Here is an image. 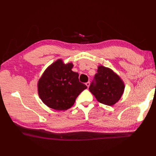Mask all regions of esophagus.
Masks as SVG:
<instances>
[{
  "label": "esophagus",
  "instance_id": "obj_1",
  "mask_svg": "<svg viewBox=\"0 0 156 156\" xmlns=\"http://www.w3.org/2000/svg\"><path fill=\"white\" fill-rule=\"evenodd\" d=\"M90 82H89V81H88V82H87V83H86V85L87 86V87H88V88L89 87V86H90Z\"/></svg>",
  "mask_w": 156,
  "mask_h": 156
}]
</instances>
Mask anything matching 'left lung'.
I'll return each mask as SVG.
<instances>
[{"mask_svg":"<svg viewBox=\"0 0 156 156\" xmlns=\"http://www.w3.org/2000/svg\"><path fill=\"white\" fill-rule=\"evenodd\" d=\"M125 86L119 76L108 68L100 66L89 87L98 102L106 105H115L123 93Z\"/></svg>","mask_w":156,"mask_h":156,"instance_id":"left-lung-1","label":"left lung"}]
</instances>
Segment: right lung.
I'll use <instances>...</instances> for the list:
<instances>
[{"mask_svg":"<svg viewBox=\"0 0 156 156\" xmlns=\"http://www.w3.org/2000/svg\"><path fill=\"white\" fill-rule=\"evenodd\" d=\"M73 64L58 59L45 69L38 82L41 101L55 110H67L87 87L79 81V74L72 70Z\"/></svg>","mask_w":156,"mask_h":156,"instance_id":"add662e5","label":"right lung"}]
</instances>
